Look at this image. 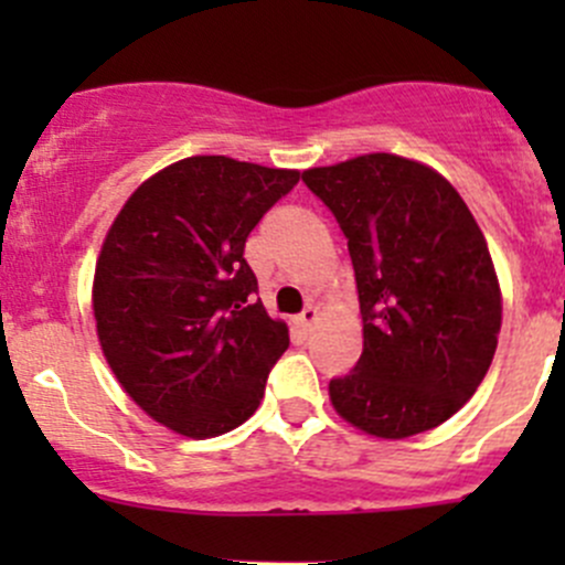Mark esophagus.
<instances>
[{
	"instance_id": "esophagus-1",
	"label": "esophagus",
	"mask_w": 565,
	"mask_h": 565,
	"mask_svg": "<svg viewBox=\"0 0 565 565\" xmlns=\"http://www.w3.org/2000/svg\"><path fill=\"white\" fill-rule=\"evenodd\" d=\"M317 322H319V309H317V306H309V309H306L303 315L298 317V324L303 330H315Z\"/></svg>"
}]
</instances>
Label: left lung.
<instances>
[{
  "label": "left lung",
  "mask_w": 565,
  "mask_h": 565,
  "mask_svg": "<svg viewBox=\"0 0 565 565\" xmlns=\"http://www.w3.org/2000/svg\"><path fill=\"white\" fill-rule=\"evenodd\" d=\"M355 267L363 352L330 380L355 429L404 440L451 418L492 366L503 295L481 226L437 169L369 152L306 169Z\"/></svg>",
  "instance_id": "8db88e82"
}]
</instances>
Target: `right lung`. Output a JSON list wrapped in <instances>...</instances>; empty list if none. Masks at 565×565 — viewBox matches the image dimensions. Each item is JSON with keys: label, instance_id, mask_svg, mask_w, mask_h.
<instances>
[{"label": "right lung", "instance_id": "add662e5", "mask_svg": "<svg viewBox=\"0 0 565 565\" xmlns=\"http://www.w3.org/2000/svg\"><path fill=\"white\" fill-rule=\"evenodd\" d=\"M298 169L193 156L147 177L108 226L93 315L108 369L167 429L204 440L259 407L289 328L254 298L246 241Z\"/></svg>", "mask_w": 565, "mask_h": 565}]
</instances>
